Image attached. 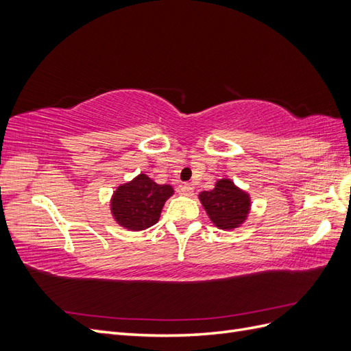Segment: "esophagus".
I'll return each instance as SVG.
<instances>
[{
  "mask_svg": "<svg viewBox=\"0 0 351 351\" xmlns=\"http://www.w3.org/2000/svg\"><path fill=\"white\" fill-rule=\"evenodd\" d=\"M178 192H180V195H183V196H193L195 189L190 184H183V186H180Z\"/></svg>",
  "mask_w": 351,
  "mask_h": 351,
  "instance_id": "34e87169",
  "label": "esophagus"
}]
</instances>
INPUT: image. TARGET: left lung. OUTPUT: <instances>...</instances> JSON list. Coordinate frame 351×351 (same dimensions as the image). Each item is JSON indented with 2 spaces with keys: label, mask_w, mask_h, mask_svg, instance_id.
<instances>
[{
  "label": "left lung",
  "mask_w": 351,
  "mask_h": 351,
  "mask_svg": "<svg viewBox=\"0 0 351 351\" xmlns=\"http://www.w3.org/2000/svg\"><path fill=\"white\" fill-rule=\"evenodd\" d=\"M199 200L212 224L226 231L241 227L252 208L250 195L231 178L218 180L214 189L199 193Z\"/></svg>",
  "instance_id": "8db88e82"
}]
</instances>
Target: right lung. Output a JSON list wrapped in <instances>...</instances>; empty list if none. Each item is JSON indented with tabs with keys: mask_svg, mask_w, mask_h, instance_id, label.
Returning a JSON list of instances; mask_svg holds the SVG:
<instances>
[{
	"mask_svg": "<svg viewBox=\"0 0 351 351\" xmlns=\"http://www.w3.org/2000/svg\"><path fill=\"white\" fill-rule=\"evenodd\" d=\"M173 195V186L158 184L142 173L115 189L110 200L112 218L129 231L146 230L159 221L165 202Z\"/></svg>",
	"mask_w": 351,
	"mask_h": 351,
	"instance_id": "right-lung-1",
	"label": "right lung"
}]
</instances>
